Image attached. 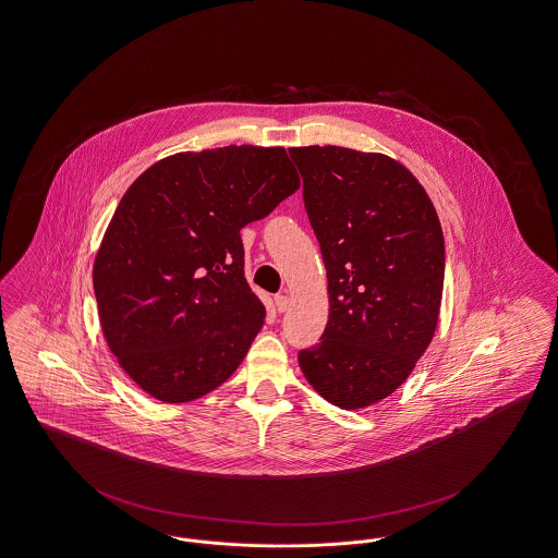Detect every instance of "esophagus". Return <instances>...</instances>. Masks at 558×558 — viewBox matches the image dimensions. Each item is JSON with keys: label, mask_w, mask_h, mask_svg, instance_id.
I'll return each mask as SVG.
<instances>
[{"label": "esophagus", "mask_w": 558, "mask_h": 558, "mask_svg": "<svg viewBox=\"0 0 558 558\" xmlns=\"http://www.w3.org/2000/svg\"><path fill=\"white\" fill-rule=\"evenodd\" d=\"M275 304H277L279 313H286L290 308V296L288 294H279V296H275Z\"/></svg>", "instance_id": "esophagus-1"}]
</instances>
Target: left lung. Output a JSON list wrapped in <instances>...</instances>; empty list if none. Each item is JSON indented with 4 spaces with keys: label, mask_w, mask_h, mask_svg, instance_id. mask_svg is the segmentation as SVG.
Masks as SVG:
<instances>
[{
    "label": "left lung",
    "mask_w": 558,
    "mask_h": 558,
    "mask_svg": "<svg viewBox=\"0 0 558 558\" xmlns=\"http://www.w3.org/2000/svg\"><path fill=\"white\" fill-rule=\"evenodd\" d=\"M328 270L322 342L298 353L308 385L360 410L391 396L438 328L445 236L425 187L391 156L340 146L290 148Z\"/></svg>",
    "instance_id": "1"
}]
</instances>
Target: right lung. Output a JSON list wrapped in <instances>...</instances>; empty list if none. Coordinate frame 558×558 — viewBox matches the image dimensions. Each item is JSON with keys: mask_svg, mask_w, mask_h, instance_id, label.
<instances>
[{"mask_svg": "<svg viewBox=\"0 0 558 558\" xmlns=\"http://www.w3.org/2000/svg\"><path fill=\"white\" fill-rule=\"evenodd\" d=\"M298 187L286 148L226 146L167 156L124 192L93 286L110 351L148 396L192 402L239 368L266 317L241 228Z\"/></svg>", "mask_w": 558, "mask_h": 558, "instance_id": "obj_1", "label": "right lung"}]
</instances>
